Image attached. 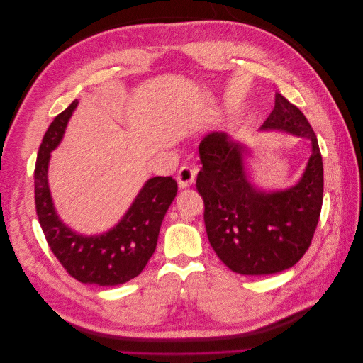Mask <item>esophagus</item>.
<instances>
[{"instance_id": "1", "label": "esophagus", "mask_w": 363, "mask_h": 363, "mask_svg": "<svg viewBox=\"0 0 363 363\" xmlns=\"http://www.w3.org/2000/svg\"><path fill=\"white\" fill-rule=\"evenodd\" d=\"M195 175H196V169L189 167V164H184L177 172V182L182 189L189 188V186L195 182Z\"/></svg>"}]
</instances>
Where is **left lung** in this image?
<instances>
[{
    "mask_svg": "<svg viewBox=\"0 0 363 363\" xmlns=\"http://www.w3.org/2000/svg\"><path fill=\"white\" fill-rule=\"evenodd\" d=\"M260 130L311 140L312 155L292 188H256L244 163L248 148L224 131L206 135L199 147L203 168L196 191L204 201L208 242L225 267L242 276H267L294 267L311 247L323 206L321 151L300 108L276 94V106Z\"/></svg>",
    "mask_w": 363,
    "mask_h": 363,
    "instance_id": "left-lung-1",
    "label": "left lung"
}]
</instances>
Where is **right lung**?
Listing matches in <instances>:
<instances>
[{
    "mask_svg": "<svg viewBox=\"0 0 363 363\" xmlns=\"http://www.w3.org/2000/svg\"><path fill=\"white\" fill-rule=\"evenodd\" d=\"M77 104L72 101L54 118L42 139L35 168L36 213L51 251L69 276L82 283L116 286L138 277L155 252L164 213L177 195V182L172 177L147 180L127 213L103 235L84 236L65 225L52 204L48 163Z\"/></svg>",
    "mask_w": 363,
    "mask_h": 363,
    "instance_id": "right-lung-1",
    "label": "right lung"
}]
</instances>
